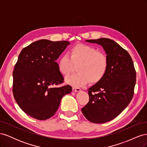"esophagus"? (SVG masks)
I'll list each match as a JSON object with an SVG mask.
<instances>
[{"label":"esophagus","instance_id":"esophagus-1","mask_svg":"<svg viewBox=\"0 0 147 147\" xmlns=\"http://www.w3.org/2000/svg\"><path fill=\"white\" fill-rule=\"evenodd\" d=\"M81 91V89L79 88H75V87H74L72 88V91L74 92H79Z\"/></svg>","mask_w":147,"mask_h":147}]
</instances>
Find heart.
<instances>
[{
  "label": "heart",
  "instance_id": "1",
  "mask_svg": "<svg viewBox=\"0 0 147 147\" xmlns=\"http://www.w3.org/2000/svg\"><path fill=\"white\" fill-rule=\"evenodd\" d=\"M77 72L67 77L66 83L74 87L85 85L90 81L97 83L104 78L109 69L107 56L96 48L84 44L72 47L67 54L62 55L57 61V68L64 75H67L72 70L74 65H78Z\"/></svg>",
  "mask_w": 147,
  "mask_h": 147
}]
</instances>
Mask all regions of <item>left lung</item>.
<instances>
[{"label":"left lung","instance_id":"obj_1","mask_svg":"<svg viewBox=\"0 0 147 147\" xmlns=\"http://www.w3.org/2000/svg\"><path fill=\"white\" fill-rule=\"evenodd\" d=\"M104 48L109 61L105 76L88 89L90 100L82 109L85 118L94 123H104L116 118L130 103L136 82V72L128 52L107 38L87 40Z\"/></svg>","mask_w":147,"mask_h":147}]
</instances>
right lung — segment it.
<instances>
[{
	"instance_id": "right-lung-1",
	"label": "right lung",
	"mask_w": 147,
	"mask_h": 147,
	"mask_svg": "<svg viewBox=\"0 0 147 147\" xmlns=\"http://www.w3.org/2000/svg\"><path fill=\"white\" fill-rule=\"evenodd\" d=\"M70 43L42 39L21 50L13 72V93L21 110L38 120L50 118L58 109L70 85L63 83L56 61Z\"/></svg>"
}]
</instances>
